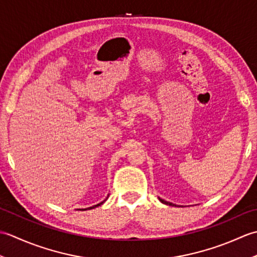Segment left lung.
<instances>
[{
	"label": "left lung",
	"mask_w": 257,
	"mask_h": 257,
	"mask_svg": "<svg viewBox=\"0 0 257 257\" xmlns=\"http://www.w3.org/2000/svg\"><path fill=\"white\" fill-rule=\"evenodd\" d=\"M159 200H160V202H162L163 204H167V205H174V204H172V203H171V202H167V201L162 200V199H160V198H159Z\"/></svg>",
	"instance_id": "8db88e82"
}]
</instances>
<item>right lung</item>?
Listing matches in <instances>:
<instances>
[{
  "mask_svg": "<svg viewBox=\"0 0 257 257\" xmlns=\"http://www.w3.org/2000/svg\"><path fill=\"white\" fill-rule=\"evenodd\" d=\"M108 196H109V195H108ZM108 196H107V198H108ZM107 198H106V200H107ZM106 200H103L102 202H100V203H98V204H96V205H92V206H90V207H87V209H84V211H85V210H91V209H95V207H97V206L101 205V204L103 203V202H105Z\"/></svg>",
  "mask_w": 257,
  "mask_h": 257,
  "instance_id": "add662e5",
  "label": "right lung"
}]
</instances>
